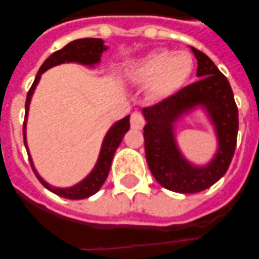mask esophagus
Segmentation results:
<instances>
[{
    "label": "esophagus",
    "mask_w": 259,
    "mask_h": 259,
    "mask_svg": "<svg viewBox=\"0 0 259 259\" xmlns=\"http://www.w3.org/2000/svg\"><path fill=\"white\" fill-rule=\"evenodd\" d=\"M145 125V118L142 115L141 113H136L132 114V117H130V126H132V129H136V130H141Z\"/></svg>",
    "instance_id": "1"
}]
</instances>
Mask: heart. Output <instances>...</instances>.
Wrapping results in <instances>:
<instances>
[{"mask_svg": "<svg viewBox=\"0 0 259 259\" xmlns=\"http://www.w3.org/2000/svg\"><path fill=\"white\" fill-rule=\"evenodd\" d=\"M193 70L191 55L161 50L146 55L136 64L134 76L140 80H150V93L165 98L184 86Z\"/></svg>", "mask_w": 259, "mask_h": 259, "instance_id": "obj_1", "label": "heart"}]
</instances>
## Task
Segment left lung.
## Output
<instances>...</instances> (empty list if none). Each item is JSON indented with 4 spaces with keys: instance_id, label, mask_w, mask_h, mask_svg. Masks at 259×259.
I'll list each match as a JSON object with an SVG mask.
<instances>
[{
    "instance_id": "obj_1",
    "label": "left lung",
    "mask_w": 259,
    "mask_h": 259,
    "mask_svg": "<svg viewBox=\"0 0 259 259\" xmlns=\"http://www.w3.org/2000/svg\"><path fill=\"white\" fill-rule=\"evenodd\" d=\"M199 80L183 87L153 106L142 109L145 156L154 179L164 188L180 193H196L209 188L227 169L237 148L238 107L229 80L201 51L193 48ZM203 104L213 118L220 149L211 164L197 168L188 164L177 149L171 123L181 113Z\"/></svg>"
}]
</instances>
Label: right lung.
<instances>
[{
    "instance_id": "add662e5",
    "label": "right lung",
    "mask_w": 259,
    "mask_h": 259,
    "mask_svg": "<svg viewBox=\"0 0 259 259\" xmlns=\"http://www.w3.org/2000/svg\"><path fill=\"white\" fill-rule=\"evenodd\" d=\"M107 50V47L105 46V42L102 38H79V40H75V41H71L70 44H67L64 48L56 51L54 54L51 55L50 58L47 59L46 62L42 63V66L40 67L37 75H36V79H34L33 84L30 86L29 91H28V95H26V102H25V118H24V127H22V133H24V144L26 146V140H25V121L26 115H28V109H29V102L30 98H32V94L34 91V87L40 80V76L44 71H47L48 68L54 66H58V64H62V63L66 62H78L82 63V64H95V63L99 62L102 54ZM130 123H129V117H125L121 121H118L115 125L109 130V133L105 137V141H103V145H102L101 154H99V160H98L97 165L94 168V170L90 173L89 176L79 183L72 188H52L51 185H48L46 181L42 180L41 177L38 176L37 172L34 170L33 164H32V160H30L29 156V162L32 165V169H33L34 175L38 179V181L41 183L47 189H50L51 192L56 193L58 196L66 197V199H72V200H79V199H86V197L91 196L95 192L99 191L103 183H105L106 177L109 175L110 166H111V161H113L114 153L115 150L121 144L122 138L126 134V132L129 130ZM28 152V150H26Z\"/></svg>"
}]
</instances>
